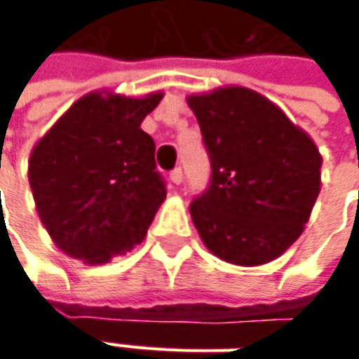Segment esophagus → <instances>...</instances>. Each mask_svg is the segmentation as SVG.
Here are the masks:
<instances>
[{
  "label": "esophagus",
  "mask_w": 359,
  "mask_h": 359,
  "mask_svg": "<svg viewBox=\"0 0 359 359\" xmlns=\"http://www.w3.org/2000/svg\"><path fill=\"white\" fill-rule=\"evenodd\" d=\"M170 180H172L175 186H180V184L184 182V172H182V168H175V170L170 173Z\"/></svg>",
  "instance_id": "obj_1"
}]
</instances>
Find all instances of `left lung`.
Wrapping results in <instances>:
<instances>
[{
	"mask_svg": "<svg viewBox=\"0 0 359 359\" xmlns=\"http://www.w3.org/2000/svg\"><path fill=\"white\" fill-rule=\"evenodd\" d=\"M212 161L189 214L203 245L236 266H264L302 236L322 189V154L262 93L226 86L187 95Z\"/></svg>",
	"mask_w": 359,
	"mask_h": 359,
	"instance_id": "obj_1",
	"label": "left lung"
}]
</instances>
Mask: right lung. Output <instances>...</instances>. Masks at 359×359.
I'll use <instances>...</instances> for the list:
<instances>
[{
	"label": "right lung",
	"mask_w": 359,
	"mask_h": 359,
	"mask_svg": "<svg viewBox=\"0 0 359 359\" xmlns=\"http://www.w3.org/2000/svg\"><path fill=\"white\" fill-rule=\"evenodd\" d=\"M161 97L90 91L34 145L27 177L35 210L63 254L100 266L145 238L165 186L142 121Z\"/></svg>",
	"instance_id": "add662e5"
}]
</instances>
